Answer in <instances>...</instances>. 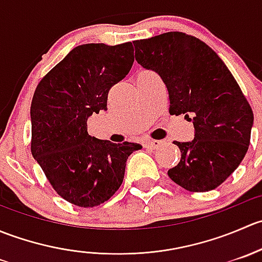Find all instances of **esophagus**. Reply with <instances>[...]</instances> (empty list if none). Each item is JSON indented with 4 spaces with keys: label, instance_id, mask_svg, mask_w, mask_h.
<instances>
[{
    "label": "esophagus",
    "instance_id": "esophagus-1",
    "mask_svg": "<svg viewBox=\"0 0 262 262\" xmlns=\"http://www.w3.org/2000/svg\"><path fill=\"white\" fill-rule=\"evenodd\" d=\"M163 144V141H148L144 143V147L149 148V149H157Z\"/></svg>",
    "mask_w": 262,
    "mask_h": 262
}]
</instances>
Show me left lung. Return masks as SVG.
I'll list each match as a JSON object with an SVG mask.
<instances>
[{
  "instance_id": "obj_1",
  "label": "left lung",
  "mask_w": 262,
  "mask_h": 262,
  "mask_svg": "<svg viewBox=\"0 0 262 262\" xmlns=\"http://www.w3.org/2000/svg\"><path fill=\"white\" fill-rule=\"evenodd\" d=\"M136 60L160 75L170 114L192 121L191 142H175L181 160L168 170L173 182L192 192L215 189L233 173L250 146L253 113L238 83L204 41L170 31L134 41Z\"/></svg>"
}]
</instances>
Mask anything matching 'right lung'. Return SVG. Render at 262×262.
<instances>
[{"label":"right lung","instance_id":"1","mask_svg":"<svg viewBox=\"0 0 262 262\" xmlns=\"http://www.w3.org/2000/svg\"><path fill=\"white\" fill-rule=\"evenodd\" d=\"M134 62L130 41L76 47L41 78L31 101V155L59 196L82 208L120 187L138 143H112L87 133V119L107 109L110 89Z\"/></svg>","mask_w":262,"mask_h":262}]
</instances>
